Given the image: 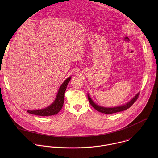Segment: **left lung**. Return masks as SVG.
Listing matches in <instances>:
<instances>
[{
    "label": "left lung",
    "mask_w": 158,
    "mask_h": 158,
    "mask_svg": "<svg viewBox=\"0 0 158 158\" xmlns=\"http://www.w3.org/2000/svg\"><path fill=\"white\" fill-rule=\"evenodd\" d=\"M139 93H138L136 96H135L134 98H132V99L131 101H130L129 102H127V104L121 106H119V107H111V108H108V107H101L99 106L97 104H96L93 100L91 99V98H90V96L88 94V99L89 101L91 104V105L98 111L102 112V113H104L106 114H113V113H116V112H121L123 110H125L127 109H129L135 102L136 101V100L138 99V97H139Z\"/></svg>",
    "instance_id": "1"
}]
</instances>
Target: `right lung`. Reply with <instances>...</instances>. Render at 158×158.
<instances>
[{
  "label": "right lung",
  "instance_id": "1",
  "mask_svg": "<svg viewBox=\"0 0 158 158\" xmlns=\"http://www.w3.org/2000/svg\"><path fill=\"white\" fill-rule=\"evenodd\" d=\"M71 77H69L67 78L60 85L59 91L56 98L54 102L50 105L49 107L42 109H38V110H27V112L32 114L37 115V116H48L57 114L58 112L60 110L62 107L64 101V94L65 91L67 88V85L68 84L69 82L70 81Z\"/></svg>",
  "mask_w": 158,
  "mask_h": 158
}]
</instances>
